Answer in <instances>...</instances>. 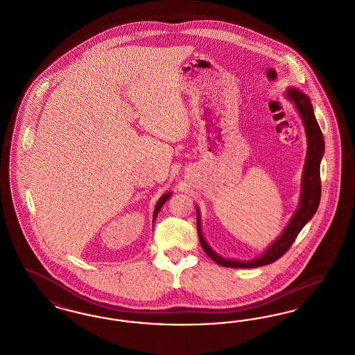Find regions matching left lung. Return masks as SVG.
Masks as SVG:
<instances>
[{
	"mask_svg": "<svg viewBox=\"0 0 355 355\" xmlns=\"http://www.w3.org/2000/svg\"><path fill=\"white\" fill-rule=\"evenodd\" d=\"M287 97L294 102L298 113L301 114V119L304 121V130L307 135V157L304 162V177H302V194H301V202L297 213L287 225L284 230L282 236H279L268 250H265L258 258L253 261H233V259H225L218 254L214 253L207 243L205 242L201 234V220L200 213H197V226H198V236L200 242L202 246L203 252L207 254L216 263L225 268H258L265 266L275 262L279 259L284 254L286 253L295 241L300 232L302 230L304 225L311 220V217L315 214L320 201H321V175H320V166H321V158L324 152V141L322 135L321 128L314 116L313 105L307 96L298 92L297 89H288Z\"/></svg>",
	"mask_w": 355,
	"mask_h": 355,
	"instance_id": "1",
	"label": "left lung"
}]
</instances>
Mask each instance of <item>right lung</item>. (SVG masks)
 I'll return each mask as SVG.
<instances>
[{
	"mask_svg": "<svg viewBox=\"0 0 355 355\" xmlns=\"http://www.w3.org/2000/svg\"><path fill=\"white\" fill-rule=\"evenodd\" d=\"M169 197L170 193H168V194H165V196H162V197L159 198V201L157 202V206H155V209H154V216H153V218H155V217H157V214H158L159 209L162 207V205L165 203V201H166V200H169Z\"/></svg>",
	"mask_w": 355,
	"mask_h": 355,
	"instance_id": "right-lung-1",
	"label": "right lung"
}]
</instances>
